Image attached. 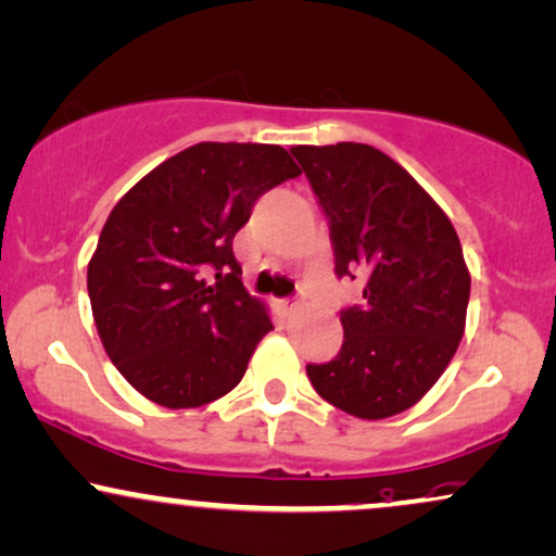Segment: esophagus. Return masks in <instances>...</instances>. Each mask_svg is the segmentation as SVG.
<instances>
[{
    "label": "esophagus",
    "instance_id": "obj_1",
    "mask_svg": "<svg viewBox=\"0 0 556 556\" xmlns=\"http://www.w3.org/2000/svg\"><path fill=\"white\" fill-rule=\"evenodd\" d=\"M300 305H303V298H287V300H279V307H282L285 313H295Z\"/></svg>",
    "mask_w": 556,
    "mask_h": 556
}]
</instances>
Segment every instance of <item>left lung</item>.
Wrapping results in <instances>:
<instances>
[{
  "instance_id": "1",
  "label": "left lung",
  "mask_w": 556,
  "mask_h": 556,
  "mask_svg": "<svg viewBox=\"0 0 556 556\" xmlns=\"http://www.w3.org/2000/svg\"><path fill=\"white\" fill-rule=\"evenodd\" d=\"M329 219L337 277L367 279L342 311L337 357L307 365L320 399L359 419L417 404L443 376L466 326L471 277L445 212L370 144L292 147Z\"/></svg>"
}]
</instances>
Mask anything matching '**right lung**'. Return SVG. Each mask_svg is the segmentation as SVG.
I'll return each instance as SVG.
<instances>
[{
    "label": "right lung",
    "mask_w": 556,
    "mask_h": 556,
    "mask_svg": "<svg viewBox=\"0 0 556 556\" xmlns=\"http://www.w3.org/2000/svg\"><path fill=\"white\" fill-rule=\"evenodd\" d=\"M298 176L279 144L202 142L113 206L87 292L111 363L142 396L193 409L240 383L274 326L245 292L232 238L261 193Z\"/></svg>",
    "instance_id": "1"
}]
</instances>
